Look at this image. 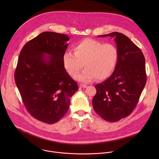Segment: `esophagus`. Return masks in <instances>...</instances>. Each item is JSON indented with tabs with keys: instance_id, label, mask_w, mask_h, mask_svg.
<instances>
[{
	"instance_id": "34e87169",
	"label": "esophagus",
	"mask_w": 159,
	"mask_h": 159,
	"mask_svg": "<svg viewBox=\"0 0 159 159\" xmlns=\"http://www.w3.org/2000/svg\"><path fill=\"white\" fill-rule=\"evenodd\" d=\"M79 87H80V88H86V87H87V85H85V84H81L79 85Z\"/></svg>"
}]
</instances>
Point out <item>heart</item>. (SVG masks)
Returning <instances> with one entry per match:
<instances>
[{
    "label": "heart",
    "instance_id": "b5f03b06",
    "mask_svg": "<svg viewBox=\"0 0 159 159\" xmlns=\"http://www.w3.org/2000/svg\"><path fill=\"white\" fill-rule=\"evenodd\" d=\"M73 50L74 53L69 52L64 54L63 65L68 73L74 76L84 64L85 69L75 77L82 82L108 78L114 72L119 60V52L115 44L93 39L80 41Z\"/></svg>",
    "mask_w": 159,
    "mask_h": 159
}]
</instances>
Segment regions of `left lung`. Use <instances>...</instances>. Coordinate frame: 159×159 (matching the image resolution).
<instances>
[{
    "label": "left lung",
    "mask_w": 159,
    "mask_h": 159,
    "mask_svg": "<svg viewBox=\"0 0 159 159\" xmlns=\"http://www.w3.org/2000/svg\"><path fill=\"white\" fill-rule=\"evenodd\" d=\"M98 36L115 38L119 60L112 75L95 85L93 105L102 119L118 121L128 116L139 102L147 82L145 59L141 50L121 33Z\"/></svg>",
    "instance_id": "8db88e82"
}]
</instances>
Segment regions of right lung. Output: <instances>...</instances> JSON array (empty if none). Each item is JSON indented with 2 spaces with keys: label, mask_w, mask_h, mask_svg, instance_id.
I'll return each mask as SVG.
<instances>
[{
  "label": "right lung",
  "mask_w": 159,
  "mask_h": 159,
  "mask_svg": "<svg viewBox=\"0 0 159 159\" xmlns=\"http://www.w3.org/2000/svg\"><path fill=\"white\" fill-rule=\"evenodd\" d=\"M69 39L64 34L41 33L25 44L19 56L14 79L21 98L30 115L45 123L65 116L79 89L63 65Z\"/></svg>",
  "instance_id": "right-lung-1"
}]
</instances>
